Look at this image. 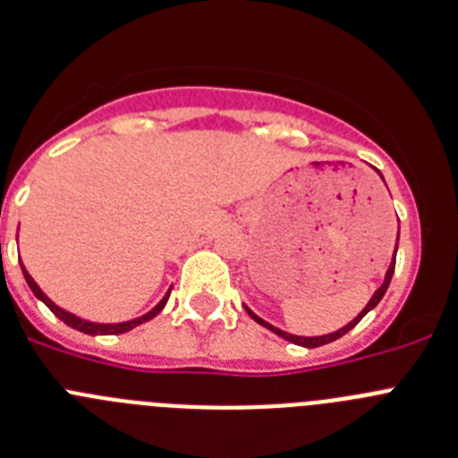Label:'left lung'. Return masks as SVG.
Segmentation results:
<instances>
[{"label": "left lung", "instance_id": "1", "mask_svg": "<svg viewBox=\"0 0 458 458\" xmlns=\"http://www.w3.org/2000/svg\"><path fill=\"white\" fill-rule=\"evenodd\" d=\"M378 175H381V173H378ZM397 242H399V234H397ZM394 258H397V244H394V255H393V262H390V267H388V271H386V278H383V283H381V287H378L377 292H374L372 294V299L368 301V306L362 308L360 312H358L356 317H353L352 321H349L347 327H342V328H337V331H333V333H328V335H317V337H303V335H292V333H285V331H280V328H276V327H271V324H267L265 319H259L258 315H255L253 310H249V308H246V312H249L250 317H253L255 321H258V324H262V327L265 328H269V331H274L276 335H280V337H285L287 342H294V344H299V347H308V349H315V347H321V344H328V342H335L337 337H342V335H347L349 331H352L353 327H356L358 321L362 319V317L368 315L369 310H372V308H377V303L378 301L383 299V294H386V290H388V285H390V278H393V274H394Z\"/></svg>", "mask_w": 458, "mask_h": 458}]
</instances>
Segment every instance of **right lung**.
<instances>
[{"mask_svg": "<svg viewBox=\"0 0 458 458\" xmlns=\"http://www.w3.org/2000/svg\"><path fill=\"white\" fill-rule=\"evenodd\" d=\"M22 274H24V280H27V285L31 287V292H34V294H36V299L43 301L45 306H47L49 310L55 312V315L59 317V319L64 321V324H68V327L77 328V331H81V333H89V335H118V333H127V331H131V328L139 327V324H143V321H148V319H152V317H155V315H159V312L164 310V306H166L168 294H171V292H166V296H164V299L159 301L157 306L152 308L150 312H146V315L137 317V319L121 321V324H96V321L81 319V317L72 315V312H68V310H64V308L56 306L55 301L49 299V296L45 294V292L40 290L38 285H36V280L27 274V269H24V267H22Z\"/></svg>", "mask_w": 458, "mask_h": 458, "instance_id": "right-lung-1", "label": "right lung"}]
</instances>
